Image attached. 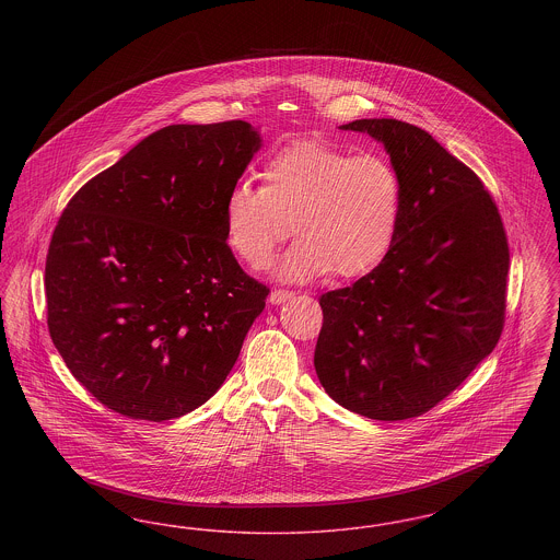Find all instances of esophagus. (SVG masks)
<instances>
[{
	"mask_svg": "<svg viewBox=\"0 0 560 560\" xmlns=\"http://www.w3.org/2000/svg\"><path fill=\"white\" fill-rule=\"evenodd\" d=\"M293 293L288 292V290H275V292H270L268 295V300H270V304H275V306H279V304H283V302H288L290 298H292Z\"/></svg>",
	"mask_w": 560,
	"mask_h": 560,
	"instance_id": "obj_1",
	"label": "esophagus"
}]
</instances>
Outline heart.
<instances>
[{
	"label": "heart",
	"instance_id": "obj_1",
	"mask_svg": "<svg viewBox=\"0 0 560 560\" xmlns=\"http://www.w3.org/2000/svg\"><path fill=\"white\" fill-rule=\"evenodd\" d=\"M402 213V180L380 155H354L323 138L281 147L262 167V187L245 180L224 199V237L254 270L270 265L292 233L279 267L288 281H311L331 270L359 277L390 252Z\"/></svg>",
	"mask_w": 560,
	"mask_h": 560
}]
</instances>
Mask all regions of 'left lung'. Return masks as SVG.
I'll list each match as a JSON object with an SVG mask.
<instances>
[{
    "mask_svg": "<svg viewBox=\"0 0 560 560\" xmlns=\"http://www.w3.org/2000/svg\"><path fill=\"white\" fill-rule=\"evenodd\" d=\"M340 130L384 144L402 180V213L386 258L320 295L315 370L345 409L397 422L445 399L498 345L506 231L479 176L422 128L357 119Z\"/></svg>",
    "mask_w": 560,
    "mask_h": 560,
    "instance_id": "obj_1",
    "label": "left lung"
}]
</instances>
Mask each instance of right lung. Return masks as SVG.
I'll use <instances>...</instances> for the list:
<instances>
[{"instance_id":"add662e5","label":"right lung","mask_w":560,"mask_h":560,"mask_svg":"<svg viewBox=\"0 0 560 560\" xmlns=\"http://www.w3.org/2000/svg\"><path fill=\"white\" fill-rule=\"evenodd\" d=\"M262 140L247 121L167 126L73 195L46 258L48 329L108 409L163 422L224 384L267 285L224 237V199Z\"/></svg>"}]
</instances>
